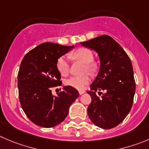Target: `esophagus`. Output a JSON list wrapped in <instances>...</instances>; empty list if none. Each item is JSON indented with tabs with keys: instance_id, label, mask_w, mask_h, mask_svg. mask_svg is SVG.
Segmentation results:
<instances>
[{
	"instance_id": "1",
	"label": "esophagus",
	"mask_w": 149,
	"mask_h": 149,
	"mask_svg": "<svg viewBox=\"0 0 149 149\" xmlns=\"http://www.w3.org/2000/svg\"><path fill=\"white\" fill-rule=\"evenodd\" d=\"M84 93H85V91H84V90H80V91H79V95H82V94H84Z\"/></svg>"
}]
</instances>
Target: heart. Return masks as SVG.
I'll use <instances>...</instances> for the list:
<instances>
[{
  "instance_id": "1",
  "label": "heart",
  "mask_w": 149,
  "mask_h": 149,
  "mask_svg": "<svg viewBox=\"0 0 149 149\" xmlns=\"http://www.w3.org/2000/svg\"><path fill=\"white\" fill-rule=\"evenodd\" d=\"M73 56L82 63L85 64V70L89 73H93L96 70V65L92 60L93 59V54L91 51L87 48H81L76 50L73 53ZM56 68L62 76H66L69 73L70 65L68 62V56L67 55L61 56L56 61ZM90 76L85 74L81 76H71L65 81V85L70 86L77 90H84L85 86L90 81Z\"/></svg>"
}]
</instances>
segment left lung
Instances as JSON below:
<instances>
[{
	"label": "left lung",
	"instance_id": "left-lung-1",
	"mask_svg": "<svg viewBox=\"0 0 149 149\" xmlns=\"http://www.w3.org/2000/svg\"><path fill=\"white\" fill-rule=\"evenodd\" d=\"M80 44L96 51L100 59L99 71L87 92L92 98L88 116L95 126L112 129L124 120L132 107L135 81L132 62L121 46L108 35ZM97 90L105 92L101 98L95 93Z\"/></svg>",
	"mask_w": 149,
	"mask_h": 149
}]
</instances>
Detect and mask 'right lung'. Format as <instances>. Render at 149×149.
<instances>
[{"label":"right lung","instance_id":"1","mask_svg":"<svg viewBox=\"0 0 149 149\" xmlns=\"http://www.w3.org/2000/svg\"><path fill=\"white\" fill-rule=\"evenodd\" d=\"M57 43L44 42L26 54L17 75L19 98L29 120L37 126L51 128L62 123L70 106L79 97L76 89L63 87L54 95L51 88L61 84L56 61L74 48Z\"/></svg>","mask_w":149,"mask_h":149}]
</instances>
